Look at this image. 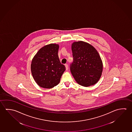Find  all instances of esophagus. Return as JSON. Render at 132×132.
Here are the masks:
<instances>
[{"mask_svg":"<svg viewBox=\"0 0 132 132\" xmlns=\"http://www.w3.org/2000/svg\"><path fill=\"white\" fill-rule=\"evenodd\" d=\"M65 67H66V70H68V69H69V66L67 64H65Z\"/></svg>","mask_w":132,"mask_h":132,"instance_id":"1","label":"esophagus"}]
</instances>
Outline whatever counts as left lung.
<instances>
[{"label": "left lung", "instance_id": "obj_1", "mask_svg": "<svg viewBox=\"0 0 132 132\" xmlns=\"http://www.w3.org/2000/svg\"><path fill=\"white\" fill-rule=\"evenodd\" d=\"M73 62L70 68L79 84L89 87L100 80L103 71V63L100 55L90 44L80 41L72 45Z\"/></svg>", "mask_w": 132, "mask_h": 132}]
</instances>
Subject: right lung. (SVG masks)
<instances>
[{
  "label": "right lung",
  "instance_id": "right-lung-1",
  "mask_svg": "<svg viewBox=\"0 0 132 132\" xmlns=\"http://www.w3.org/2000/svg\"><path fill=\"white\" fill-rule=\"evenodd\" d=\"M59 45L51 44L39 50L32 59L31 70L32 77L39 86L51 88L58 85L65 70L58 56Z\"/></svg>",
  "mask_w": 132,
  "mask_h": 132
}]
</instances>
